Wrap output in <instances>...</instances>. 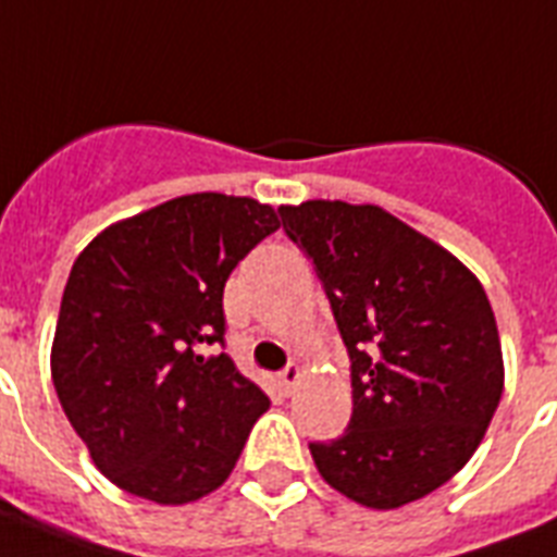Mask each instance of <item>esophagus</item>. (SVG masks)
I'll use <instances>...</instances> for the list:
<instances>
[{"label":"esophagus","mask_w":557,"mask_h":557,"mask_svg":"<svg viewBox=\"0 0 557 557\" xmlns=\"http://www.w3.org/2000/svg\"><path fill=\"white\" fill-rule=\"evenodd\" d=\"M300 381H302V369H300V366H288L286 372L280 374V386H283V392H286V395H292L294 388L300 386Z\"/></svg>","instance_id":"1"}]
</instances>
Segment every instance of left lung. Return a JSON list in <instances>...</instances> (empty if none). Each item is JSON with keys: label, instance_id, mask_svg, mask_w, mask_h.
<instances>
[{"label": "left lung", "instance_id": "left-lung-1", "mask_svg": "<svg viewBox=\"0 0 557 557\" xmlns=\"http://www.w3.org/2000/svg\"><path fill=\"white\" fill-rule=\"evenodd\" d=\"M280 214L351 357L349 429L309 446L320 478L369 509L426 498L467 467L504 395L500 334L481 280L372 202L306 200Z\"/></svg>", "mask_w": 557, "mask_h": 557}]
</instances>
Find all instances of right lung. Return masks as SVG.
<instances>
[{"instance_id":"obj_1","label":"right lung","mask_w":557,"mask_h":557,"mask_svg":"<svg viewBox=\"0 0 557 557\" xmlns=\"http://www.w3.org/2000/svg\"><path fill=\"white\" fill-rule=\"evenodd\" d=\"M251 197L185 194L116 220L67 277L51 377L90 460L128 495L183 506L220 490L269 409L225 351L223 288L277 232Z\"/></svg>"}]
</instances>
